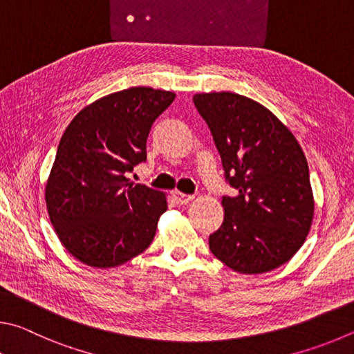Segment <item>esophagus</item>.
<instances>
[{
    "label": "esophagus",
    "mask_w": 354,
    "mask_h": 354,
    "mask_svg": "<svg viewBox=\"0 0 354 354\" xmlns=\"http://www.w3.org/2000/svg\"><path fill=\"white\" fill-rule=\"evenodd\" d=\"M174 199H176L178 205H187V203H189L194 199V196L183 194V193H180V191H174Z\"/></svg>",
    "instance_id": "obj_1"
}]
</instances>
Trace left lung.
Listing matches in <instances>:
<instances>
[{"label":"left lung","instance_id":"8db88e82","mask_svg":"<svg viewBox=\"0 0 354 354\" xmlns=\"http://www.w3.org/2000/svg\"><path fill=\"white\" fill-rule=\"evenodd\" d=\"M212 130L225 182L224 222L209 250L234 272L263 274L288 263L305 243L314 201L305 153L289 129L250 97L202 93L193 97Z\"/></svg>","mask_w":354,"mask_h":354}]
</instances>
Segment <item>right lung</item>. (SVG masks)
I'll return each instance as SVG.
<instances>
[{
	"mask_svg": "<svg viewBox=\"0 0 354 354\" xmlns=\"http://www.w3.org/2000/svg\"><path fill=\"white\" fill-rule=\"evenodd\" d=\"M176 93L149 86L111 93L80 110L62 135L46 208L65 249L91 268H116L151 245L166 196L127 174L146 161L153 121Z\"/></svg>",
	"mask_w": 354,
	"mask_h": 354,
	"instance_id": "right-lung-1",
	"label": "right lung"
}]
</instances>
